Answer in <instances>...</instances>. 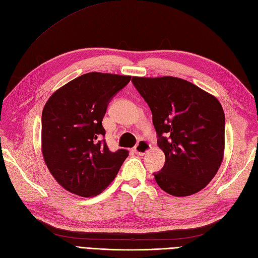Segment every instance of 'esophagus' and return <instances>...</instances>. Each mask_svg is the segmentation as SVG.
I'll list each match as a JSON object with an SVG mask.
<instances>
[{
  "label": "esophagus",
  "instance_id": "esophagus-1",
  "mask_svg": "<svg viewBox=\"0 0 258 258\" xmlns=\"http://www.w3.org/2000/svg\"><path fill=\"white\" fill-rule=\"evenodd\" d=\"M149 149H150V145H149L147 142L141 141V142H138V144L135 146L134 151H135V153H136L137 155L144 156L145 154L148 153Z\"/></svg>",
  "mask_w": 258,
  "mask_h": 258
}]
</instances>
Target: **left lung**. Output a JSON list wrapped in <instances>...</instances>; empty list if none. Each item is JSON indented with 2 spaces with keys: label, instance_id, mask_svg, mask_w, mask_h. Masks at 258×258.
Listing matches in <instances>:
<instances>
[{
  "label": "left lung",
  "instance_id": "obj_1",
  "mask_svg": "<svg viewBox=\"0 0 258 258\" xmlns=\"http://www.w3.org/2000/svg\"><path fill=\"white\" fill-rule=\"evenodd\" d=\"M149 105L166 156L155 174L164 192L184 197L200 192L219 170L224 156V112L219 100L185 79L132 78Z\"/></svg>",
  "mask_w": 258,
  "mask_h": 258
}]
</instances>
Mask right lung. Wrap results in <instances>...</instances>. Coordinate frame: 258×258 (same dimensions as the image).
Listing matches in <instances>:
<instances>
[{
    "label": "right lung",
    "instance_id": "add662e5",
    "mask_svg": "<svg viewBox=\"0 0 258 258\" xmlns=\"http://www.w3.org/2000/svg\"><path fill=\"white\" fill-rule=\"evenodd\" d=\"M131 76L91 72L58 88L44 104L41 151L60 185L82 197L102 193L114 180L128 151L109 150L102 118L111 98Z\"/></svg>",
    "mask_w": 258,
    "mask_h": 258
}]
</instances>
